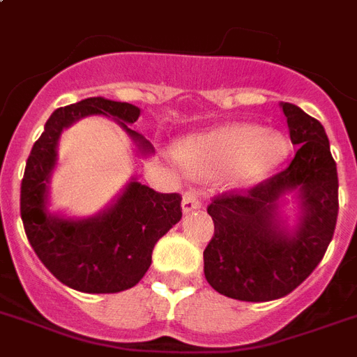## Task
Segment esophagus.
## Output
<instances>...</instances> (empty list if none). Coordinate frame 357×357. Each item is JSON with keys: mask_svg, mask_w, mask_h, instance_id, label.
<instances>
[{"mask_svg": "<svg viewBox=\"0 0 357 357\" xmlns=\"http://www.w3.org/2000/svg\"><path fill=\"white\" fill-rule=\"evenodd\" d=\"M202 206V200H200V193L195 188H190L188 191H184V197H182V211L184 213H190L193 210H199Z\"/></svg>", "mask_w": 357, "mask_h": 357, "instance_id": "esophagus-1", "label": "esophagus"}]
</instances>
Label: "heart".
<instances>
[{
  "label": "heart",
  "mask_w": 357,
  "mask_h": 357,
  "mask_svg": "<svg viewBox=\"0 0 357 357\" xmlns=\"http://www.w3.org/2000/svg\"><path fill=\"white\" fill-rule=\"evenodd\" d=\"M288 140L275 129L250 123H229L193 135L176 144V162L188 173H217L228 185H248L261 181L284 160Z\"/></svg>",
  "instance_id": "heart-1"
}]
</instances>
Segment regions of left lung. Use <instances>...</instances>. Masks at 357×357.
Masks as SVG:
<instances>
[{
	"instance_id": "obj_1",
	"label": "left lung",
	"mask_w": 357,
	"mask_h": 357,
	"mask_svg": "<svg viewBox=\"0 0 357 357\" xmlns=\"http://www.w3.org/2000/svg\"><path fill=\"white\" fill-rule=\"evenodd\" d=\"M297 151L282 172L250 190L211 199L215 231L204 250L211 288L238 301L263 303L296 290L321 263L337 220V169L325 128L297 105L282 104ZM299 190L303 213L296 232L277 220L278 200Z\"/></svg>"
}]
</instances>
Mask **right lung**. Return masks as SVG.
Instances as JSON below:
<instances>
[{
	"label": "right lung",
	"mask_w": 357,
	"mask_h": 357,
	"mask_svg": "<svg viewBox=\"0 0 357 357\" xmlns=\"http://www.w3.org/2000/svg\"><path fill=\"white\" fill-rule=\"evenodd\" d=\"M87 114L113 116L149 151V142L128 128L140 116L135 105L96 96L56 109L26 158L20 211L32 250L58 281L85 294H116L135 287L151 266L157 241L181 220L182 197L131 182L113 208L94 219L47 215V182L61 129Z\"/></svg>",
	"instance_id": "add662e5"
}]
</instances>
